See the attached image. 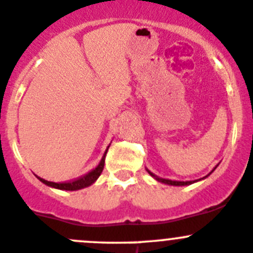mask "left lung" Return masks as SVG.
Wrapping results in <instances>:
<instances>
[{
	"mask_svg": "<svg viewBox=\"0 0 253 253\" xmlns=\"http://www.w3.org/2000/svg\"><path fill=\"white\" fill-rule=\"evenodd\" d=\"M217 167V165L216 166L214 167V169H212V171H214L215 169H216ZM146 171L149 172V174L151 177H154L155 179H156L157 182H161V183H165V184H169V186H189V184H192V183H196V182H198V181H202V179H204V178H207V177L209 176V174L211 173H212V171L211 172V173L208 174V176H206V177H203V178H201V179H196V181H186V182H183V181H172V179H167V178H161V177H159V176H156V174H154L152 173L151 171H149V169H146Z\"/></svg>",
	"mask_w": 253,
	"mask_h": 253,
	"instance_id": "8db88e82",
	"label": "left lung"
}]
</instances>
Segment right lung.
<instances>
[{
  "label": "right lung",
  "mask_w": 253,
  "mask_h": 253,
  "mask_svg": "<svg viewBox=\"0 0 253 253\" xmlns=\"http://www.w3.org/2000/svg\"><path fill=\"white\" fill-rule=\"evenodd\" d=\"M108 147H107V150H106V152H104L103 157H102L101 162H99L98 166H97L96 169H93L91 172H88V173L84 174V176L80 177V178L74 179V181L62 182V183H55V182L46 181V179L41 178V177H38V176L37 177H38L39 181L42 182L44 184H46V186L51 187V188L61 189V191H79V189L86 188V187H89L91 184H93L94 182L98 179V177L101 176L102 171H103L104 160H106V155H107V151H108Z\"/></svg>",
  "instance_id": "right-lung-1"
}]
</instances>
